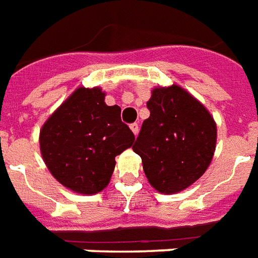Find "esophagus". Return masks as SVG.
<instances>
[{"instance_id":"1","label":"esophagus","mask_w":258,"mask_h":258,"mask_svg":"<svg viewBox=\"0 0 258 258\" xmlns=\"http://www.w3.org/2000/svg\"><path fill=\"white\" fill-rule=\"evenodd\" d=\"M130 128L134 133V135H138V131H140V125H138V123H133L130 125Z\"/></svg>"}]
</instances>
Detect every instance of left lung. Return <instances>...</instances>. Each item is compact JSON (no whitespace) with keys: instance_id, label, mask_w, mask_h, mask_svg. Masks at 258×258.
Segmentation results:
<instances>
[{"instance_id":"1","label":"left lung","mask_w":258,"mask_h":258,"mask_svg":"<svg viewBox=\"0 0 258 258\" xmlns=\"http://www.w3.org/2000/svg\"><path fill=\"white\" fill-rule=\"evenodd\" d=\"M146 106L151 116L142 123L133 151L157 192L178 194L210 166L217 124L205 105L177 84L153 88Z\"/></svg>"}]
</instances>
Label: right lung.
Returning a JSON list of instances; mask_svg holds the SVG:
<instances>
[{"mask_svg": "<svg viewBox=\"0 0 258 258\" xmlns=\"http://www.w3.org/2000/svg\"><path fill=\"white\" fill-rule=\"evenodd\" d=\"M120 113L117 105L105 103L99 87L74 91L40 130L42 160L53 178L80 195L105 189L116 166L114 157L135 141Z\"/></svg>", "mask_w": 258, "mask_h": 258, "instance_id": "obj_1", "label": "right lung"}]
</instances>
